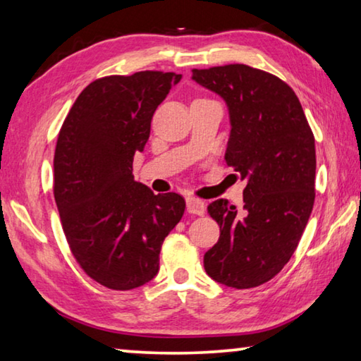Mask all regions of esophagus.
Returning a JSON list of instances; mask_svg holds the SVG:
<instances>
[{"label": "esophagus", "instance_id": "34e87169", "mask_svg": "<svg viewBox=\"0 0 361 361\" xmlns=\"http://www.w3.org/2000/svg\"><path fill=\"white\" fill-rule=\"evenodd\" d=\"M186 210L192 215H204L205 213V204L200 199L195 197H188L186 199Z\"/></svg>", "mask_w": 361, "mask_h": 361}]
</instances>
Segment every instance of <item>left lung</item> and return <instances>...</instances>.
Wrapping results in <instances>:
<instances>
[{
  "instance_id": "left-lung-1",
  "label": "left lung",
  "mask_w": 361,
  "mask_h": 361,
  "mask_svg": "<svg viewBox=\"0 0 361 361\" xmlns=\"http://www.w3.org/2000/svg\"><path fill=\"white\" fill-rule=\"evenodd\" d=\"M192 79L229 109L226 164L247 180L243 209L209 205L218 242L204 255L205 272L237 290L255 288L295 253L315 200V140L301 103L282 79L248 65L192 70Z\"/></svg>"
}]
</instances>
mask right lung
Masks as SVG:
<instances>
[{
  "mask_svg": "<svg viewBox=\"0 0 361 361\" xmlns=\"http://www.w3.org/2000/svg\"><path fill=\"white\" fill-rule=\"evenodd\" d=\"M181 75L138 71L95 79L73 103L54 154V197L78 264L109 290L156 277L162 242L185 213L180 194L133 180L156 108Z\"/></svg>",
  "mask_w": 361,
  "mask_h": 361,
  "instance_id": "obj_1",
  "label": "right lung"
}]
</instances>
